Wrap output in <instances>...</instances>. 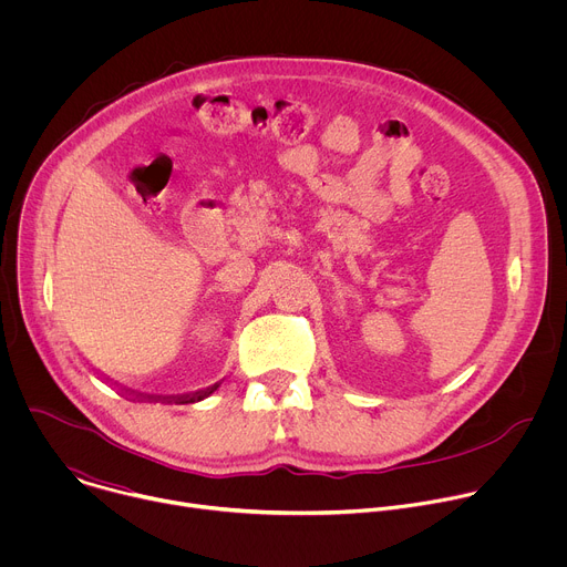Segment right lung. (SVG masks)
<instances>
[{"label": "right lung", "instance_id": "add662e5", "mask_svg": "<svg viewBox=\"0 0 567 567\" xmlns=\"http://www.w3.org/2000/svg\"><path fill=\"white\" fill-rule=\"evenodd\" d=\"M217 388H219V383H215V385H210V388H206V390H199V392H195L193 396H179V399H177V403H195V401H202L204 396L213 394Z\"/></svg>", "mask_w": 567, "mask_h": 567}]
</instances>
